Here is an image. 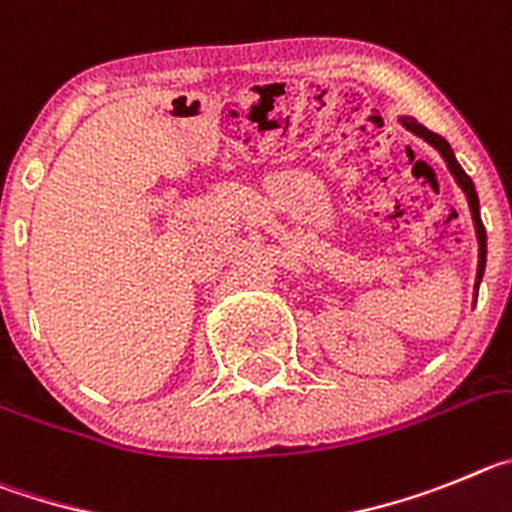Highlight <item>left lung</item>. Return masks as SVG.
Masks as SVG:
<instances>
[{
	"mask_svg": "<svg viewBox=\"0 0 512 512\" xmlns=\"http://www.w3.org/2000/svg\"><path fill=\"white\" fill-rule=\"evenodd\" d=\"M400 124H403L408 132H413L416 137L426 140L428 145L434 147V150H439V155L444 158L449 173L454 176L457 186L464 191V196H467L469 211H472L474 232H477V242H480V262H477V280H474V301H477V288H480V283H482V275H485V262H487V234H485V227H482L480 199H477V191H474L472 178H469L467 173L462 170V165L457 163V158H454V150H451V145L444 140V137L436 135V132H431V130H426L423 124H418L416 119H411V117H400Z\"/></svg>",
	"mask_w": 512,
	"mask_h": 512,
	"instance_id": "obj_1",
	"label": "left lung"
}]
</instances>
